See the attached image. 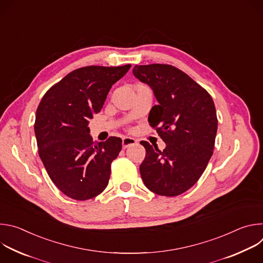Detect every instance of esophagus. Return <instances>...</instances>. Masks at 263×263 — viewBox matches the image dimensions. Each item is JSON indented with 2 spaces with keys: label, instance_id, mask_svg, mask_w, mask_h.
Instances as JSON below:
<instances>
[{
  "label": "esophagus",
  "instance_id": "1",
  "mask_svg": "<svg viewBox=\"0 0 263 263\" xmlns=\"http://www.w3.org/2000/svg\"><path fill=\"white\" fill-rule=\"evenodd\" d=\"M136 142H137L136 139H134L132 137H124L123 141H122V145H123V148H127V147L135 144Z\"/></svg>",
  "mask_w": 263,
  "mask_h": 263
}]
</instances>
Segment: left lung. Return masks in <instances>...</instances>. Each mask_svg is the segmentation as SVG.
I'll return each mask as SVG.
<instances>
[{"instance_id": "1", "label": "left lung", "mask_w": 263, "mask_h": 263, "mask_svg": "<svg viewBox=\"0 0 263 263\" xmlns=\"http://www.w3.org/2000/svg\"><path fill=\"white\" fill-rule=\"evenodd\" d=\"M133 73L154 90L159 104L147 120L166 144L160 151L140 141L146 152L140 176L151 192L179 196L197 183L213 154L217 130L213 100L189 74L170 64L135 65Z\"/></svg>"}]
</instances>
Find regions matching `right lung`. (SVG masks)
Instances as JSON below:
<instances>
[{
	"instance_id": "add662e5",
	"label": "right lung",
	"mask_w": 263,
	"mask_h": 263,
	"mask_svg": "<svg viewBox=\"0 0 263 263\" xmlns=\"http://www.w3.org/2000/svg\"><path fill=\"white\" fill-rule=\"evenodd\" d=\"M130 67L74 69L45 93L36 110L34 131L40 157L53 183L70 199L86 201L106 189L122 139L111 136L93 142L87 126L102 109L111 86Z\"/></svg>"
}]
</instances>
